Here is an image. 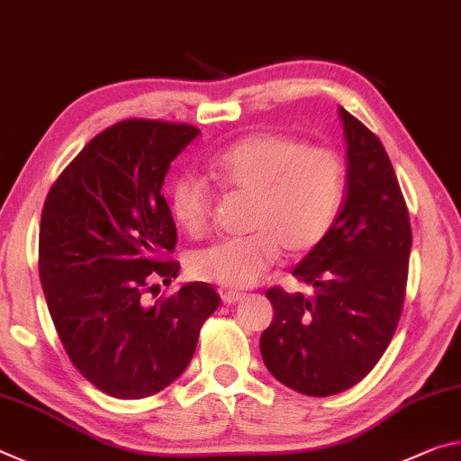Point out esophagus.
Wrapping results in <instances>:
<instances>
[{"label": "esophagus", "mask_w": 461, "mask_h": 461, "mask_svg": "<svg viewBox=\"0 0 461 461\" xmlns=\"http://www.w3.org/2000/svg\"><path fill=\"white\" fill-rule=\"evenodd\" d=\"M245 298V294L240 292H224L222 294V300L226 302V304H237V302H240Z\"/></svg>", "instance_id": "34e87169"}]
</instances>
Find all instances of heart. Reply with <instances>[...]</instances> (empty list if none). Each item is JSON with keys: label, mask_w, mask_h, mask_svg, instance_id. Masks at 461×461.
Masks as SVG:
<instances>
[{"label": "heart", "mask_w": 461, "mask_h": 461, "mask_svg": "<svg viewBox=\"0 0 461 461\" xmlns=\"http://www.w3.org/2000/svg\"><path fill=\"white\" fill-rule=\"evenodd\" d=\"M206 169L222 190L251 195V235L218 240L190 261L195 277L226 290L258 284L280 247L288 255L312 251L329 235L345 195L341 157L284 134L261 132L232 142L210 157ZM169 206L176 221L198 237L210 224L212 190L198 176H181L171 184Z\"/></svg>", "instance_id": "heart-1"}]
</instances>
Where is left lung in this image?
<instances>
[{
	"instance_id": "obj_1",
	"label": "left lung",
	"mask_w": 461,
	"mask_h": 461,
	"mask_svg": "<svg viewBox=\"0 0 461 461\" xmlns=\"http://www.w3.org/2000/svg\"><path fill=\"white\" fill-rule=\"evenodd\" d=\"M347 142V195L329 235L292 276L312 296L266 292L274 321L259 339L266 367L306 396L349 390L372 372L402 312L411 221L386 150L339 105Z\"/></svg>"
}]
</instances>
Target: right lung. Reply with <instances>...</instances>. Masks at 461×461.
<instances>
[{
	"label": "right lung",
	"instance_id": "add662e5",
	"mask_svg": "<svg viewBox=\"0 0 461 461\" xmlns=\"http://www.w3.org/2000/svg\"><path fill=\"white\" fill-rule=\"evenodd\" d=\"M200 131L124 120L83 147L50 187L41 216L39 271L60 343L83 378L137 401L177 380L221 298L184 284L163 302L145 292L179 274L177 240L161 187L169 165Z\"/></svg>",
	"mask_w": 461,
	"mask_h": 461
}]
</instances>
